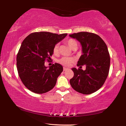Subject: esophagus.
I'll return each instance as SVG.
<instances>
[{
    "label": "esophagus",
    "instance_id": "obj_1",
    "mask_svg": "<svg viewBox=\"0 0 126 126\" xmlns=\"http://www.w3.org/2000/svg\"><path fill=\"white\" fill-rule=\"evenodd\" d=\"M68 69V68H65V67H63V71H67Z\"/></svg>",
    "mask_w": 126,
    "mask_h": 126
}]
</instances>
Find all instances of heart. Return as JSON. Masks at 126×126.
Returning <instances> with one entry per match:
<instances>
[{"label": "heart", "mask_w": 126, "mask_h": 126, "mask_svg": "<svg viewBox=\"0 0 126 126\" xmlns=\"http://www.w3.org/2000/svg\"><path fill=\"white\" fill-rule=\"evenodd\" d=\"M66 43L67 45L71 48L72 50H76L77 49L78 44L76 40L73 39H69L66 41ZM53 53L55 55L58 54L59 53V44H55V46L53 48ZM74 61V58H72V57H62V58L59 59L58 62L61 64L63 65L64 66H66V67H69L71 65L72 63H73Z\"/></svg>", "instance_id": "obj_1"}]
</instances>
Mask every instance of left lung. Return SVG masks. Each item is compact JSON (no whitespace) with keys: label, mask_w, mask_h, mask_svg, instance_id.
<instances>
[{"label":"left lung","mask_w":126,"mask_h":126,"mask_svg":"<svg viewBox=\"0 0 126 126\" xmlns=\"http://www.w3.org/2000/svg\"><path fill=\"white\" fill-rule=\"evenodd\" d=\"M69 36L78 40L82 47L83 54L77 66H86L85 71L72 68L74 76L70 84L78 92L90 94L101 88L109 73L110 56L107 47L99 35L93 33L84 32Z\"/></svg>","instance_id":"left-lung-1"}]
</instances>
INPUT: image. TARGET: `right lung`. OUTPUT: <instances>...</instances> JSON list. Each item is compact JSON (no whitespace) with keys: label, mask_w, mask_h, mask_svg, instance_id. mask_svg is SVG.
<instances>
[{"label":"right lung","mask_w":126,"mask_h":126,"mask_svg":"<svg viewBox=\"0 0 126 126\" xmlns=\"http://www.w3.org/2000/svg\"><path fill=\"white\" fill-rule=\"evenodd\" d=\"M67 35L40 32L30 34L23 40L16 55V67L21 80L29 90L42 94L54 88L63 67L55 63L47 68L44 63L50 59L55 44Z\"/></svg>","instance_id":"right-lung-1"}]
</instances>
